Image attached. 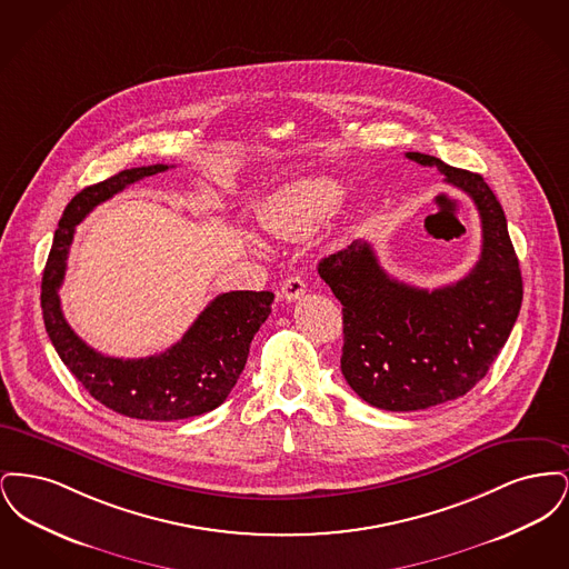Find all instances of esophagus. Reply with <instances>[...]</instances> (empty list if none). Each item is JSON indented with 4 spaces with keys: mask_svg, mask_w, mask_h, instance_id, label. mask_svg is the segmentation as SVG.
Returning <instances> with one entry per match:
<instances>
[{
    "mask_svg": "<svg viewBox=\"0 0 569 569\" xmlns=\"http://www.w3.org/2000/svg\"><path fill=\"white\" fill-rule=\"evenodd\" d=\"M305 292H307V286H305L302 277H298V274L288 277V279L281 283V295H283L286 300H297V298L302 297Z\"/></svg>",
    "mask_w": 569,
    "mask_h": 569,
    "instance_id": "1",
    "label": "esophagus"
}]
</instances>
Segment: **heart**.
Listing matches in <instances>:
<instances>
[{
  "label": "heart",
  "mask_w": 569,
  "mask_h": 569,
  "mask_svg": "<svg viewBox=\"0 0 569 569\" xmlns=\"http://www.w3.org/2000/svg\"><path fill=\"white\" fill-rule=\"evenodd\" d=\"M343 198L339 183L307 179L271 196L258 209V223L279 239H300L330 216Z\"/></svg>",
  "instance_id": "heart-1"
}]
</instances>
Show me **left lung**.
Instances as JSON below:
<instances>
[{"instance_id":"obj_1","label":"left lung","mask_w":569,"mask_h":569,"mask_svg":"<svg viewBox=\"0 0 569 569\" xmlns=\"http://www.w3.org/2000/svg\"><path fill=\"white\" fill-rule=\"evenodd\" d=\"M482 219V251L457 283L425 290L392 279L367 241L320 260L318 272L343 305L341 371L353 392L386 411H416L467 395L506 346L522 302V277L499 200L478 172L427 153Z\"/></svg>"}]
</instances>
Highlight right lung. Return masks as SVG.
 <instances>
[{"mask_svg":"<svg viewBox=\"0 0 569 569\" xmlns=\"http://www.w3.org/2000/svg\"><path fill=\"white\" fill-rule=\"evenodd\" d=\"M166 163L121 170L79 191L54 230L42 274V318L51 343L82 388L102 406L136 420H183L221 406L243 373L249 346L271 313L272 292L237 290L213 298L181 341L147 358H112L89 348L61 313L63 281L74 228L100 202L136 181L168 170Z\"/></svg>","mask_w":569,"mask_h":569,"instance_id":"obj_1","label":"right lung"}]
</instances>
